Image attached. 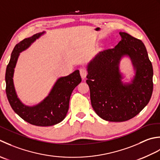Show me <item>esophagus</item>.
<instances>
[{
    "label": "esophagus",
    "instance_id": "esophagus-1",
    "mask_svg": "<svg viewBox=\"0 0 160 160\" xmlns=\"http://www.w3.org/2000/svg\"><path fill=\"white\" fill-rule=\"evenodd\" d=\"M79 72H80V74H81V77L82 79H85L86 77L87 76V70L85 68H81L79 69Z\"/></svg>",
    "mask_w": 160,
    "mask_h": 160
}]
</instances>
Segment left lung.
Returning a JSON list of instances; mask_svg holds the SVG:
<instances>
[{"instance_id":"8db88e82","label":"left lung","mask_w":160,"mask_h":160,"mask_svg":"<svg viewBox=\"0 0 160 160\" xmlns=\"http://www.w3.org/2000/svg\"><path fill=\"white\" fill-rule=\"evenodd\" d=\"M114 48L100 52L87 66L86 83L91 104L97 115L109 122L133 118L151 98L153 70L144 44L126 32ZM128 56L136 72L131 83L123 84L119 71L121 58Z\"/></svg>"}]
</instances>
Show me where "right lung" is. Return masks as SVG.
Instances as JSON below:
<instances>
[{"label": "right lung", "mask_w": 160, "mask_h": 160, "mask_svg": "<svg viewBox=\"0 0 160 160\" xmlns=\"http://www.w3.org/2000/svg\"><path fill=\"white\" fill-rule=\"evenodd\" d=\"M45 32L36 34L16 45L5 73V91L12 109L25 122L38 126H50L63 121L69 109L71 94L81 81L79 71L77 70L68 76L58 79L48 95L37 105L26 106L18 99L13 77L19 54L30 47Z\"/></svg>", "instance_id": "obj_1"}]
</instances>
